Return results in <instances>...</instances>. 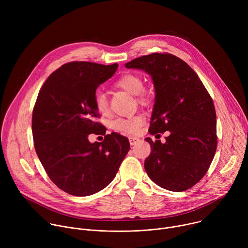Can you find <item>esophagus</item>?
<instances>
[{
	"label": "esophagus",
	"instance_id": "34e87169",
	"mask_svg": "<svg viewBox=\"0 0 248 248\" xmlns=\"http://www.w3.org/2000/svg\"><path fill=\"white\" fill-rule=\"evenodd\" d=\"M128 139H129V143H130V145H134L137 141L139 140L137 137H135V136H129L128 137Z\"/></svg>",
	"mask_w": 248,
	"mask_h": 248
}]
</instances>
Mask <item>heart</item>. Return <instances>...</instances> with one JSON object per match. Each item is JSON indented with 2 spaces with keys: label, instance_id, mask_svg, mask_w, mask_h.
Segmentation results:
<instances>
[{
  "label": "heart",
  "instance_id": "1",
  "mask_svg": "<svg viewBox=\"0 0 248 248\" xmlns=\"http://www.w3.org/2000/svg\"><path fill=\"white\" fill-rule=\"evenodd\" d=\"M143 79L139 75L127 73L123 75L115 82V86L125 91L130 95H135L136 101L140 105H148L151 100L149 91L143 88ZM94 106L96 110L101 115H107L109 112V103L106 95L97 91L94 95ZM144 123V117L142 115H134L128 118H119L112 123V127L121 132L133 133L142 125Z\"/></svg>",
  "mask_w": 248,
  "mask_h": 248
}]
</instances>
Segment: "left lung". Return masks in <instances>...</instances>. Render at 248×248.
<instances>
[{
	"mask_svg": "<svg viewBox=\"0 0 248 248\" xmlns=\"http://www.w3.org/2000/svg\"><path fill=\"white\" fill-rule=\"evenodd\" d=\"M125 67L143 69L153 79L156 97L149 133L170 132L164 144L145 138L152 149L144 162L148 176L170 191L189 189L205 175L216 153L213 100L194 70L174 55L153 53Z\"/></svg>",
	"mask_w": 248,
	"mask_h": 248,
	"instance_id": "8db88e82",
	"label": "left lung"
}]
</instances>
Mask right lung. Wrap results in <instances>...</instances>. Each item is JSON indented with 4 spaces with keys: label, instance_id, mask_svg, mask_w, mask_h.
I'll return each instance as SVG.
<instances>
[{
    "label": "right lung",
    "instance_id": "1",
    "mask_svg": "<svg viewBox=\"0 0 248 248\" xmlns=\"http://www.w3.org/2000/svg\"><path fill=\"white\" fill-rule=\"evenodd\" d=\"M118 63L70 62L42 85L32 113L35 151L51 181L64 192L88 196L107 186L126 156L128 139L106 127L94 106L97 87L113 77ZM91 133L105 135L90 144Z\"/></svg>",
    "mask_w": 248,
    "mask_h": 248
}]
</instances>
